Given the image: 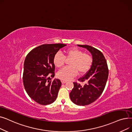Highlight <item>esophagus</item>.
<instances>
[{
  "label": "esophagus",
  "mask_w": 132,
  "mask_h": 132,
  "mask_svg": "<svg viewBox=\"0 0 132 132\" xmlns=\"http://www.w3.org/2000/svg\"><path fill=\"white\" fill-rule=\"evenodd\" d=\"M61 83L62 84H65V83L67 82L66 81H65V80H61Z\"/></svg>",
  "instance_id": "34e87169"
}]
</instances>
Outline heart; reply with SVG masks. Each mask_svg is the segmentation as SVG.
I'll return each mask as SVG.
<instances>
[{
    "label": "heart",
    "instance_id": "b5f03b06",
    "mask_svg": "<svg viewBox=\"0 0 132 132\" xmlns=\"http://www.w3.org/2000/svg\"><path fill=\"white\" fill-rule=\"evenodd\" d=\"M66 56L60 52L55 54L53 62L55 66L61 68L66 62V58L71 60L70 66L66 67L57 73V77L61 80L67 81L75 77L78 72L80 74L87 73L91 68L93 63V58L91 55L85 53L84 52L76 47L68 48L65 51Z\"/></svg>",
    "mask_w": 132,
    "mask_h": 132
}]
</instances>
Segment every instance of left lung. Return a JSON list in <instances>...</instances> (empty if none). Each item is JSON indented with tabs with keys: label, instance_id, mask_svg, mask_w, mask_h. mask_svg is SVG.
Here are the masks:
<instances>
[{
	"label": "left lung",
	"instance_id": "obj_1",
	"mask_svg": "<svg viewBox=\"0 0 132 132\" xmlns=\"http://www.w3.org/2000/svg\"><path fill=\"white\" fill-rule=\"evenodd\" d=\"M78 45L87 48L92 53L93 63L89 71L78 79L80 82H85L86 84L82 86L73 82L74 87L70 96L75 104L85 106L95 102L102 94L108 78L109 70L106 59L100 50L87 45Z\"/></svg>",
	"mask_w": 132,
	"mask_h": 132
}]
</instances>
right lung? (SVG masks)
<instances>
[{"mask_svg":"<svg viewBox=\"0 0 132 132\" xmlns=\"http://www.w3.org/2000/svg\"><path fill=\"white\" fill-rule=\"evenodd\" d=\"M64 44H47L32 49L24 62L23 82L30 97L41 105L50 104L57 97L61 82L54 77L53 58Z\"/></svg>","mask_w":132,"mask_h":132,"instance_id":"right-lung-1","label":"right lung"}]
</instances>
